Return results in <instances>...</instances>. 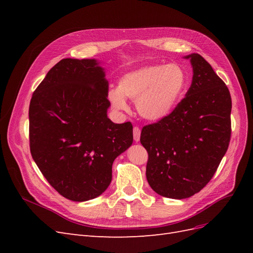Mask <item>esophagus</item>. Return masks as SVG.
<instances>
[{"mask_svg":"<svg viewBox=\"0 0 253 253\" xmlns=\"http://www.w3.org/2000/svg\"><path fill=\"white\" fill-rule=\"evenodd\" d=\"M140 134H141L140 128L135 126V127L133 128V136H134V140H135L136 142H138V141L140 140Z\"/></svg>","mask_w":253,"mask_h":253,"instance_id":"34e87169","label":"esophagus"}]
</instances>
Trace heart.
Segmentation results:
<instances>
[{
	"instance_id": "1",
	"label": "heart",
	"mask_w": 253,
	"mask_h": 253,
	"mask_svg": "<svg viewBox=\"0 0 253 253\" xmlns=\"http://www.w3.org/2000/svg\"><path fill=\"white\" fill-rule=\"evenodd\" d=\"M186 87L187 75L180 65H147L122 76L117 88L109 90L108 99L117 111H126V99H129L143 119L160 121L173 113Z\"/></svg>"
}]
</instances>
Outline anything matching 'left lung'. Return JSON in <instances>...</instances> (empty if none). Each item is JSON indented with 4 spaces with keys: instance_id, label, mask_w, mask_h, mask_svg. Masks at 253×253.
Here are the masks:
<instances>
[{
    "instance_id": "1",
    "label": "left lung",
    "mask_w": 253,
    "mask_h": 253,
    "mask_svg": "<svg viewBox=\"0 0 253 253\" xmlns=\"http://www.w3.org/2000/svg\"><path fill=\"white\" fill-rule=\"evenodd\" d=\"M193 77L173 113L143 126L140 142L148 151L147 179L159 195L182 200L208 183L231 137V96L225 82L198 53L186 56Z\"/></svg>"
}]
</instances>
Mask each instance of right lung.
Returning a JSON list of instances; mask_svg holds the SVG:
<instances>
[{"label":"right lung","instance_id":"add662e5","mask_svg":"<svg viewBox=\"0 0 253 253\" xmlns=\"http://www.w3.org/2000/svg\"><path fill=\"white\" fill-rule=\"evenodd\" d=\"M109 82L96 59H63L29 104L30 153L49 185L67 200L101 195L114 160L133 143L131 122L108 118Z\"/></svg>","mask_w":253,"mask_h":253}]
</instances>
